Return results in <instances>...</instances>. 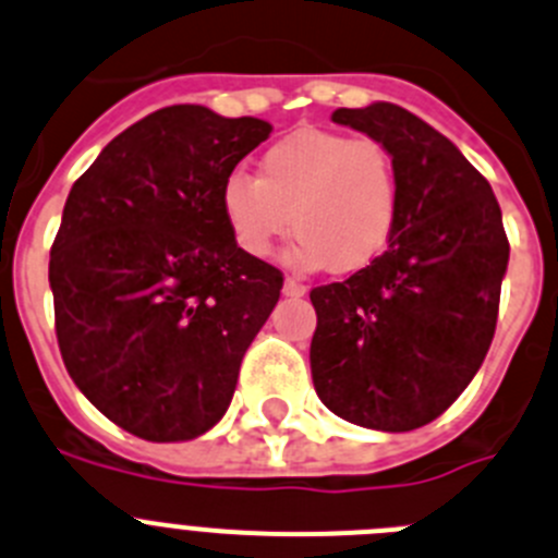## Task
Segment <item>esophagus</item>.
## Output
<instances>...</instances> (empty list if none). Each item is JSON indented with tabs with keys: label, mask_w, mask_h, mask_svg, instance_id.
Returning a JSON list of instances; mask_svg holds the SVG:
<instances>
[{
	"label": "esophagus",
	"mask_w": 558,
	"mask_h": 558,
	"mask_svg": "<svg viewBox=\"0 0 558 558\" xmlns=\"http://www.w3.org/2000/svg\"><path fill=\"white\" fill-rule=\"evenodd\" d=\"M305 291H308V286H305L303 280L286 278V283H283V294H286V296H303Z\"/></svg>",
	"instance_id": "34e87169"
}]
</instances>
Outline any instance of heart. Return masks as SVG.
<instances>
[{
  "mask_svg": "<svg viewBox=\"0 0 558 558\" xmlns=\"http://www.w3.org/2000/svg\"><path fill=\"white\" fill-rule=\"evenodd\" d=\"M239 250L267 258L294 228L296 262L355 272L388 247L399 220V170L374 137L300 129L275 143L258 175H228L220 192Z\"/></svg>",
  "mask_w": 558,
  "mask_h": 558,
  "instance_id": "obj_1",
  "label": "heart"
}]
</instances>
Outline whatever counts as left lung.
<instances>
[{
  "label": "left lung",
  "instance_id": "8db88e82",
  "mask_svg": "<svg viewBox=\"0 0 558 558\" xmlns=\"http://www.w3.org/2000/svg\"><path fill=\"white\" fill-rule=\"evenodd\" d=\"M399 170L388 250L316 286L314 388L350 424L410 432L454 404L490 350L509 242L490 184L449 137L397 104L336 109Z\"/></svg>",
  "mask_w": 558,
  "mask_h": 558
}]
</instances>
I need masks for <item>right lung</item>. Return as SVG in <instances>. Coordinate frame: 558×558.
Returning a JSON list of instances; mask_svg holds the SVG:
<instances>
[{"instance_id": "1", "label": "right lung", "mask_w": 558, "mask_h": 558, "mask_svg": "<svg viewBox=\"0 0 558 558\" xmlns=\"http://www.w3.org/2000/svg\"><path fill=\"white\" fill-rule=\"evenodd\" d=\"M197 104L150 112L68 192L49 283L62 363L112 424L150 444L208 432L283 275L242 253L220 192L269 137Z\"/></svg>"}]
</instances>
